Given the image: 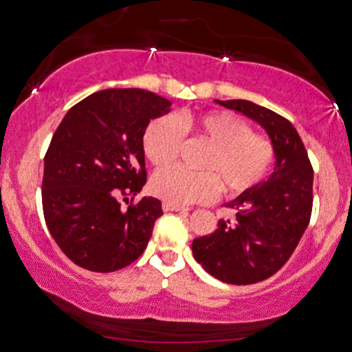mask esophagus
Here are the masks:
<instances>
[{"mask_svg": "<svg viewBox=\"0 0 352 352\" xmlns=\"http://www.w3.org/2000/svg\"><path fill=\"white\" fill-rule=\"evenodd\" d=\"M162 208H164V212H190L188 208H184V206L181 205H175V203H169V201H164L162 203Z\"/></svg>", "mask_w": 352, "mask_h": 352, "instance_id": "1", "label": "esophagus"}]
</instances>
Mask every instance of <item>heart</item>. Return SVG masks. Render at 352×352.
Instances as JSON below:
<instances>
[{
    "label": "heart",
    "instance_id": "heart-1",
    "mask_svg": "<svg viewBox=\"0 0 352 352\" xmlns=\"http://www.w3.org/2000/svg\"><path fill=\"white\" fill-rule=\"evenodd\" d=\"M197 132L212 144L200 168L190 173L179 166L164 168L152 176L154 195L175 205L206 201L215 197L219 181L227 191L241 193L264 179L273 162L270 140L252 133L251 125L232 111L162 115L142 133V151L151 164L168 166L179 154L184 133Z\"/></svg>",
    "mask_w": 352,
    "mask_h": 352
}]
</instances>
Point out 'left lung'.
<instances>
[{"mask_svg":"<svg viewBox=\"0 0 352 352\" xmlns=\"http://www.w3.org/2000/svg\"><path fill=\"white\" fill-rule=\"evenodd\" d=\"M263 126L273 142L276 164L263 183L230 201L235 222L193 241V256L206 273L230 285H252L285 266L309 227L314 169L292 122L248 100H215Z\"/></svg>","mask_w":352,"mask_h":352,"instance_id":"1","label":"left lung"}]
</instances>
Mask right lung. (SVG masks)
<instances>
[{
    "label": "right lung",
    "mask_w": 352,
    "mask_h": 352,
    "mask_svg": "<svg viewBox=\"0 0 352 352\" xmlns=\"http://www.w3.org/2000/svg\"><path fill=\"white\" fill-rule=\"evenodd\" d=\"M169 108L146 89H103L76 103L54 132L43 157V217L78 266L111 273L146 251L162 206L152 197L133 203L147 181L142 133Z\"/></svg>",
    "instance_id": "add662e5"
}]
</instances>
